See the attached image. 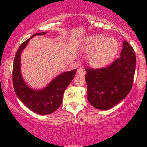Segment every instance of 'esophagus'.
<instances>
[{
    "instance_id": "1",
    "label": "esophagus",
    "mask_w": 147,
    "mask_h": 147,
    "mask_svg": "<svg viewBox=\"0 0 147 147\" xmlns=\"http://www.w3.org/2000/svg\"><path fill=\"white\" fill-rule=\"evenodd\" d=\"M86 74V71L82 68H78L77 69V71L76 75L77 76H84Z\"/></svg>"
}]
</instances>
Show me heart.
I'll list each match as a JSON object with an SVG mask.
<instances>
[{
	"mask_svg": "<svg viewBox=\"0 0 147 147\" xmlns=\"http://www.w3.org/2000/svg\"><path fill=\"white\" fill-rule=\"evenodd\" d=\"M81 51L88 53L86 59L91 66L101 68L109 64L114 59L118 50V43L114 38L103 35H92L83 41Z\"/></svg>",
	"mask_w": 147,
	"mask_h": 147,
	"instance_id": "obj_1",
	"label": "heart"
}]
</instances>
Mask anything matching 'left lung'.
I'll list each match as a JSON object with an SVG mask.
<instances>
[{"mask_svg": "<svg viewBox=\"0 0 147 147\" xmlns=\"http://www.w3.org/2000/svg\"><path fill=\"white\" fill-rule=\"evenodd\" d=\"M120 57L106 68H86L88 101L99 110H109L124 99L132 88L136 57L131 45L123 43Z\"/></svg>", "mask_w": 147, "mask_h": 147, "instance_id": "left-lung-1", "label": "left lung"}]
</instances>
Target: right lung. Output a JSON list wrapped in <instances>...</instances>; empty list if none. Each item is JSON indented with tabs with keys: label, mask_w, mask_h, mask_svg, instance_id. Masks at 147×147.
<instances>
[{
	"label": "right lung",
	"mask_w": 147,
	"mask_h": 147,
	"mask_svg": "<svg viewBox=\"0 0 147 147\" xmlns=\"http://www.w3.org/2000/svg\"><path fill=\"white\" fill-rule=\"evenodd\" d=\"M47 32L36 33L20 45L13 64L12 81L14 89L18 99L30 110L39 115H48L57 111L61 105L65 88L75 77L77 70L63 72L57 76L41 90H34L23 80L21 72V52L30 39L36 35H44Z\"/></svg>",
	"instance_id": "obj_1"
}]
</instances>
